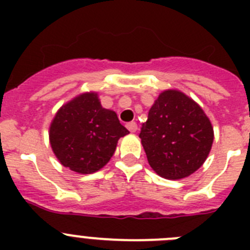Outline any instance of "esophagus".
Instances as JSON below:
<instances>
[{"label":"esophagus","mask_w":250,"mask_h":250,"mask_svg":"<svg viewBox=\"0 0 250 250\" xmlns=\"http://www.w3.org/2000/svg\"><path fill=\"white\" fill-rule=\"evenodd\" d=\"M126 127L130 132H135L136 130H138V125H136V123H134V121H131V123H127Z\"/></svg>","instance_id":"obj_1"}]
</instances>
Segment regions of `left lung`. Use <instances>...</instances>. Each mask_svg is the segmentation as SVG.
Wrapping results in <instances>:
<instances>
[{
  "label": "left lung",
  "mask_w": 250,
  "mask_h": 250,
  "mask_svg": "<svg viewBox=\"0 0 250 250\" xmlns=\"http://www.w3.org/2000/svg\"><path fill=\"white\" fill-rule=\"evenodd\" d=\"M139 136L152 170L163 178L178 180L204 164L214 131L195 101L178 90H167L149 110Z\"/></svg>",
  "instance_id": "1"
}]
</instances>
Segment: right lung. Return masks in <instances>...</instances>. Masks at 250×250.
I'll return each instance as SVG.
<instances>
[{"label": "right lung", "mask_w": 250, "mask_h": 250, "mask_svg": "<svg viewBox=\"0 0 250 250\" xmlns=\"http://www.w3.org/2000/svg\"><path fill=\"white\" fill-rule=\"evenodd\" d=\"M127 134L118 115L101 106L98 94L86 92L57 111L50 126V143L63 167L91 174L109 163L118 140Z\"/></svg>", "instance_id": "1"}]
</instances>
